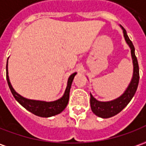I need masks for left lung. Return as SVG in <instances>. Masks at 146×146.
<instances>
[{
    "mask_svg": "<svg viewBox=\"0 0 146 146\" xmlns=\"http://www.w3.org/2000/svg\"><path fill=\"white\" fill-rule=\"evenodd\" d=\"M120 27L122 29L125 42L130 48L133 66V77L126 90L124 91V93L121 94V96H119L118 98H115L113 100L108 101V102H101V101L97 100L96 98H94L93 95L90 94V102L91 110L95 115L102 118L113 117L118 113H120L121 110L128 105L129 102L131 101L133 95L136 93L138 83H139V67H138L137 57L135 56V49H134L132 41L129 38L125 29L121 25Z\"/></svg>",
    "mask_w": 146,
    "mask_h": 146,
    "instance_id": "1",
    "label": "left lung"
}]
</instances>
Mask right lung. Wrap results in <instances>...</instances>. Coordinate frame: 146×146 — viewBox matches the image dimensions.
<instances>
[{"label":"right lung","mask_w":146,"mask_h":146,"mask_svg":"<svg viewBox=\"0 0 146 146\" xmlns=\"http://www.w3.org/2000/svg\"><path fill=\"white\" fill-rule=\"evenodd\" d=\"M76 74L77 73L75 72L69 76L68 80H67L66 90L61 98L57 99L56 101L45 102V101L33 100V99L24 98L21 94H18L17 92L14 90L12 84L10 83L9 71H8V60H7V64H6V79H7V82H8V85L9 86L10 90L14 96L15 99L22 106H24L25 109L28 110L31 113L42 117H49L52 116H55L56 114L61 113L63 110L66 108L68 101H69V95H70V89H71V84H72L73 79L75 78Z\"/></svg>","instance_id":"1"}]
</instances>
